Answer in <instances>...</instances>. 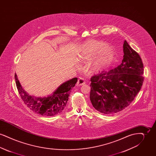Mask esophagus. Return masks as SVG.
<instances>
[{"instance_id": "34e87169", "label": "esophagus", "mask_w": 156, "mask_h": 156, "mask_svg": "<svg viewBox=\"0 0 156 156\" xmlns=\"http://www.w3.org/2000/svg\"><path fill=\"white\" fill-rule=\"evenodd\" d=\"M85 83V80H84V79H83V78H80L78 80V81L76 82V86H81L82 85H84Z\"/></svg>"}]
</instances>
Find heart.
Returning <instances> with one entry per match:
<instances>
[{
  "label": "heart",
  "mask_w": 156,
  "mask_h": 156,
  "mask_svg": "<svg viewBox=\"0 0 156 156\" xmlns=\"http://www.w3.org/2000/svg\"><path fill=\"white\" fill-rule=\"evenodd\" d=\"M78 57L83 62L94 59L90 64V69L93 73H99L113 62L116 51L105 42L90 40L80 47Z\"/></svg>",
  "instance_id": "b5f03b06"
}]
</instances>
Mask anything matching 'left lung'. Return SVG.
Segmentation results:
<instances>
[{
    "instance_id": "8db88e82",
    "label": "left lung",
    "mask_w": 156,
    "mask_h": 156,
    "mask_svg": "<svg viewBox=\"0 0 156 156\" xmlns=\"http://www.w3.org/2000/svg\"><path fill=\"white\" fill-rule=\"evenodd\" d=\"M122 63L90 79V100L98 111L112 114L127 107L141 89L144 77L140 55L125 40Z\"/></svg>"
}]
</instances>
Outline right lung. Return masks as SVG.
Here are the masks:
<instances>
[{
  "instance_id": "1",
  "label": "right lung",
  "mask_w": 156,
  "mask_h": 156,
  "mask_svg": "<svg viewBox=\"0 0 156 156\" xmlns=\"http://www.w3.org/2000/svg\"><path fill=\"white\" fill-rule=\"evenodd\" d=\"M15 80L17 90L23 102L28 108L38 114L51 116L62 112L67 105L71 89L77 82V78L66 81L46 97H36L30 95L23 88L16 74Z\"/></svg>"
}]
</instances>
